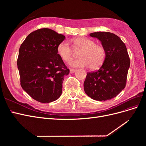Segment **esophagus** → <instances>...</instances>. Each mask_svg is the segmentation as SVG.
<instances>
[{
	"label": "esophagus",
	"mask_w": 146,
	"mask_h": 146,
	"mask_svg": "<svg viewBox=\"0 0 146 146\" xmlns=\"http://www.w3.org/2000/svg\"><path fill=\"white\" fill-rule=\"evenodd\" d=\"M76 71V69H70V73H74Z\"/></svg>",
	"instance_id": "obj_1"
}]
</instances>
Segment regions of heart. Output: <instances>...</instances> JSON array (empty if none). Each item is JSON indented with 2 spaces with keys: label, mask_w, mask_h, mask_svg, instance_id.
Here are the masks:
<instances>
[{
  "label": "heart",
  "mask_w": 146,
  "mask_h": 146,
  "mask_svg": "<svg viewBox=\"0 0 146 146\" xmlns=\"http://www.w3.org/2000/svg\"><path fill=\"white\" fill-rule=\"evenodd\" d=\"M74 47L80 49V58L71 61L70 64L74 67H88L94 70L100 68L104 62L106 50L103 46L96 44L92 39L85 37L73 39ZM57 52L64 61L70 62L74 56V51L69 44L66 41L60 42L57 46Z\"/></svg>",
  "instance_id": "obj_1"
}]
</instances>
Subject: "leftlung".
I'll list each match as a JSON object with an SVG mask.
<instances>
[{"mask_svg": "<svg viewBox=\"0 0 146 146\" xmlns=\"http://www.w3.org/2000/svg\"><path fill=\"white\" fill-rule=\"evenodd\" d=\"M101 41L106 50L104 63L96 71L88 72L83 83L85 93L92 99L105 101L115 98L124 89L130 65L125 44L115 34L98 32L90 34Z\"/></svg>", "mask_w": 146, "mask_h": 146, "instance_id": "8db88e82", "label": "left lung"}]
</instances>
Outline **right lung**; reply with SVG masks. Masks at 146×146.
I'll return each mask as SVG.
<instances>
[{"label": "right lung", "instance_id": "right-lung-1", "mask_svg": "<svg viewBox=\"0 0 146 146\" xmlns=\"http://www.w3.org/2000/svg\"><path fill=\"white\" fill-rule=\"evenodd\" d=\"M65 36L42 28L30 33L21 44L17 60L21 87L35 100L49 103L62 92L69 69L57 52Z\"/></svg>", "mask_w": 146, "mask_h": 146}]
</instances>
